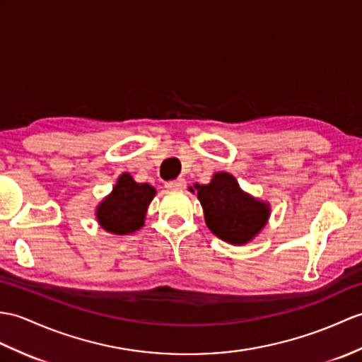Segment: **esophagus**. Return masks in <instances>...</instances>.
Segmentation results:
<instances>
[{
	"label": "esophagus",
	"instance_id": "obj_1",
	"mask_svg": "<svg viewBox=\"0 0 362 362\" xmlns=\"http://www.w3.org/2000/svg\"><path fill=\"white\" fill-rule=\"evenodd\" d=\"M165 187L168 189H183L185 187H187V182H185V179H177V180H173V182H168Z\"/></svg>",
	"mask_w": 362,
	"mask_h": 362
}]
</instances>
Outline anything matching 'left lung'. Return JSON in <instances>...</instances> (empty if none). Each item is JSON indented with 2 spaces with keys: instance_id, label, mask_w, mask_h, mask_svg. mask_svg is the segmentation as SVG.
<instances>
[{
  "instance_id": "1",
  "label": "left lung",
  "mask_w": 362,
  "mask_h": 362,
  "mask_svg": "<svg viewBox=\"0 0 362 362\" xmlns=\"http://www.w3.org/2000/svg\"><path fill=\"white\" fill-rule=\"evenodd\" d=\"M189 191L197 192L209 231L231 245L253 240L270 219V204L243 191L230 173H216L211 182L196 183Z\"/></svg>"
}]
</instances>
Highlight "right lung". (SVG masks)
I'll list each match as a JSON object with an SVG mask.
<instances>
[{"label": "right lung", "mask_w": 362, "mask_h": 362, "mask_svg": "<svg viewBox=\"0 0 362 362\" xmlns=\"http://www.w3.org/2000/svg\"><path fill=\"white\" fill-rule=\"evenodd\" d=\"M157 191L148 183H137L129 173H123L117 179L112 191L100 202L95 217L109 234L126 236L136 233L145 225L148 206Z\"/></svg>", "instance_id": "1"}]
</instances>
